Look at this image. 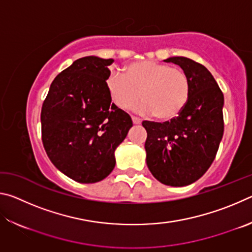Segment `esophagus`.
I'll use <instances>...</instances> for the list:
<instances>
[{"instance_id": "1", "label": "esophagus", "mask_w": 252, "mask_h": 252, "mask_svg": "<svg viewBox=\"0 0 252 252\" xmlns=\"http://www.w3.org/2000/svg\"><path fill=\"white\" fill-rule=\"evenodd\" d=\"M132 121H133V125H141V120L139 118L132 117Z\"/></svg>"}]
</instances>
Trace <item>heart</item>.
I'll return each instance as SVG.
<instances>
[{
  "label": "heart",
  "instance_id": "b5f03b06",
  "mask_svg": "<svg viewBox=\"0 0 252 252\" xmlns=\"http://www.w3.org/2000/svg\"><path fill=\"white\" fill-rule=\"evenodd\" d=\"M106 88L120 109H131L141 97L139 112L153 113L160 121L180 116L191 94L190 79L185 71L149 60L130 63L125 73H112Z\"/></svg>",
  "mask_w": 252,
  "mask_h": 252
}]
</instances>
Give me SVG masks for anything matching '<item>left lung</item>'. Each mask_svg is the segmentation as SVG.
Masks as SVG:
<instances>
[{
	"label": "left lung",
	"instance_id": "left-lung-1",
	"mask_svg": "<svg viewBox=\"0 0 252 252\" xmlns=\"http://www.w3.org/2000/svg\"><path fill=\"white\" fill-rule=\"evenodd\" d=\"M178 64L189 76L191 94L178 118L163 123L143 121L144 148L152 176L165 186L185 187L201 178L215 160L223 135V94L206 66L185 57Z\"/></svg>",
	"mask_w": 252,
	"mask_h": 252
}]
</instances>
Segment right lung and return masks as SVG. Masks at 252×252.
Returning <instances> with one entry per match:
<instances>
[{
    "mask_svg": "<svg viewBox=\"0 0 252 252\" xmlns=\"http://www.w3.org/2000/svg\"><path fill=\"white\" fill-rule=\"evenodd\" d=\"M112 59L84 57L57 75L42 105V141L50 160L80 183L103 180L116 167L114 151L132 126L111 103L106 80Z\"/></svg>",
    "mask_w": 252,
    "mask_h": 252,
    "instance_id": "add662e5",
    "label": "right lung"
}]
</instances>
